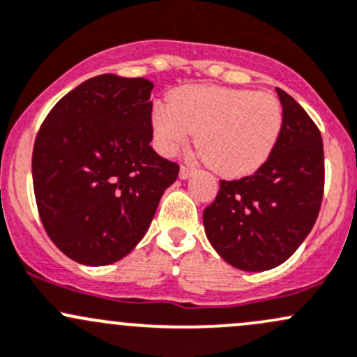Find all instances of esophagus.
<instances>
[{
  "mask_svg": "<svg viewBox=\"0 0 357 357\" xmlns=\"http://www.w3.org/2000/svg\"><path fill=\"white\" fill-rule=\"evenodd\" d=\"M191 174H193V169L188 166H181V169H179V178L181 179H188Z\"/></svg>",
  "mask_w": 357,
  "mask_h": 357,
  "instance_id": "obj_1",
  "label": "esophagus"
}]
</instances>
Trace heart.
<instances>
[{
    "instance_id": "1",
    "label": "heart",
    "mask_w": 357,
    "mask_h": 357,
    "mask_svg": "<svg viewBox=\"0 0 357 357\" xmlns=\"http://www.w3.org/2000/svg\"><path fill=\"white\" fill-rule=\"evenodd\" d=\"M284 107L270 92L188 85L159 100L152 109V133L159 152L171 155L198 133L210 167L226 178L260 169L275 149Z\"/></svg>"
}]
</instances>
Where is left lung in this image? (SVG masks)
Returning <instances> with one entry per match:
<instances>
[{
  "label": "left lung",
  "mask_w": 357,
  "mask_h": 357,
  "mask_svg": "<svg viewBox=\"0 0 357 357\" xmlns=\"http://www.w3.org/2000/svg\"><path fill=\"white\" fill-rule=\"evenodd\" d=\"M284 126L255 174L220 181L204 210L210 245L232 267L264 272L284 264L317 222L325 188L324 142L307 112L284 90Z\"/></svg>",
  "instance_id": "obj_1"
}]
</instances>
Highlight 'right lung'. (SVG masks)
<instances>
[{
	"label": "right lung",
	"mask_w": 357,
	"mask_h": 357,
	"mask_svg": "<svg viewBox=\"0 0 357 357\" xmlns=\"http://www.w3.org/2000/svg\"><path fill=\"white\" fill-rule=\"evenodd\" d=\"M153 84L99 75L46 116L32 152L37 210L66 257L114 264L140 243L179 166L150 147Z\"/></svg>",
	"instance_id": "add662e5"
}]
</instances>
